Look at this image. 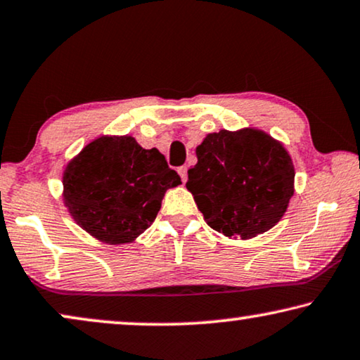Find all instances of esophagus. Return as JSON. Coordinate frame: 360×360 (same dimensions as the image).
I'll return each mask as SVG.
<instances>
[{"label": "esophagus", "instance_id": "34e87169", "mask_svg": "<svg viewBox=\"0 0 360 360\" xmlns=\"http://www.w3.org/2000/svg\"><path fill=\"white\" fill-rule=\"evenodd\" d=\"M178 173H179V176H181V179L186 182V181H187V168H186V166H179Z\"/></svg>", "mask_w": 360, "mask_h": 360}]
</instances>
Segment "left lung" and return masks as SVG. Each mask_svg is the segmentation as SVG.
<instances>
[{
    "label": "left lung",
    "instance_id": "8db88e82",
    "mask_svg": "<svg viewBox=\"0 0 360 360\" xmlns=\"http://www.w3.org/2000/svg\"><path fill=\"white\" fill-rule=\"evenodd\" d=\"M186 187L207 225L226 236L252 238L282 219L293 195L292 158L259 130L210 134L195 148Z\"/></svg>",
    "mask_w": 360,
    "mask_h": 360
}]
</instances>
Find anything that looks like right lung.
Masks as SVG:
<instances>
[{"mask_svg": "<svg viewBox=\"0 0 360 360\" xmlns=\"http://www.w3.org/2000/svg\"><path fill=\"white\" fill-rule=\"evenodd\" d=\"M178 184L156 148H141L131 136H101L67 166L63 197L86 231L120 245L153 224L166 189Z\"/></svg>", "mask_w": 360, "mask_h": 360, "instance_id": "1", "label": "right lung"}]
</instances>
